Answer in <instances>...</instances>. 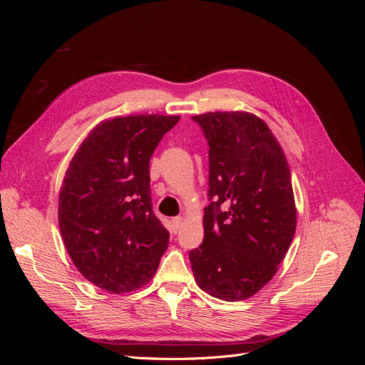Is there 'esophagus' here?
<instances>
[{"instance_id": "obj_1", "label": "esophagus", "mask_w": 365, "mask_h": 365, "mask_svg": "<svg viewBox=\"0 0 365 365\" xmlns=\"http://www.w3.org/2000/svg\"><path fill=\"white\" fill-rule=\"evenodd\" d=\"M182 217L181 216H176V217H173L172 219V225H173V230H175V233H176V231H178L180 230V227H181V224H182Z\"/></svg>"}]
</instances>
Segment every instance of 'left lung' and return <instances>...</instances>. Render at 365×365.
Wrapping results in <instances>:
<instances>
[{
	"label": "left lung",
	"mask_w": 365,
	"mask_h": 365,
	"mask_svg": "<svg viewBox=\"0 0 365 365\" xmlns=\"http://www.w3.org/2000/svg\"><path fill=\"white\" fill-rule=\"evenodd\" d=\"M208 143L204 242L190 251L195 282L225 302L259 292L288 252L297 210L289 164L267 123L250 113L192 117Z\"/></svg>",
	"instance_id": "left-lung-1"
}]
</instances>
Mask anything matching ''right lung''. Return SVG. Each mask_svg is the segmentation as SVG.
<instances>
[{
	"instance_id": "1",
	"label": "right lung",
	"mask_w": 365,
	"mask_h": 365,
	"mask_svg": "<svg viewBox=\"0 0 365 365\" xmlns=\"http://www.w3.org/2000/svg\"><path fill=\"white\" fill-rule=\"evenodd\" d=\"M180 115L102 121L73 157L59 193V228L73 263L98 288L125 294L155 275L169 231L153 215L149 161Z\"/></svg>"
}]
</instances>
